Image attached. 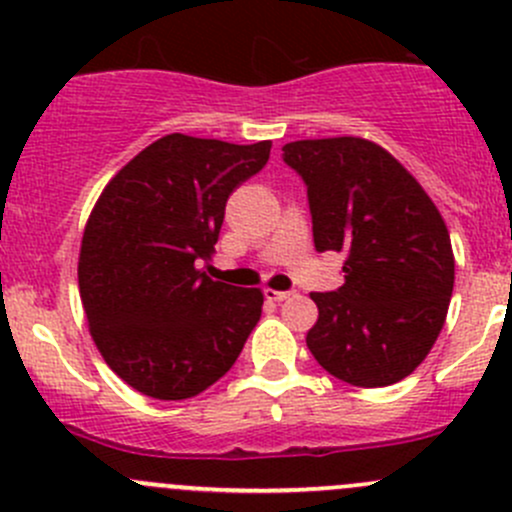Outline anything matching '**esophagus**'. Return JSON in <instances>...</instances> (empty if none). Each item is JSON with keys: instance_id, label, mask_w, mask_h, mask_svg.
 I'll return each instance as SVG.
<instances>
[{"instance_id": "1", "label": "esophagus", "mask_w": 512, "mask_h": 512, "mask_svg": "<svg viewBox=\"0 0 512 512\" xmlns=\"http://www.w3.org/2000/svg\"><path fill=\"white\" fill-rule=\"evenodd\" d=\"M289 294L292 292H277V289H265V297L270 299V302H285V299H289Z\"/></svg>"}]
</instances>
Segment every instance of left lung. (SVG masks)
Masks as SVG:
<instances>
[{
	"label": "left lung",
	"mask_w": 512,
	"mask_h": 512,
	"mask_svg": "<svg viewBox=\"0 0 512 512\" xmlns=\"http://www.w3.org/2000/svg\"><path fill=\"white\" fill-rule=\"evenodd\" d=\"M307 185L317 252H344V285L312 292L314 359L352 386L406 379L426 359L453 294L446 223L391 153L364 138H317L282 148Z\"/></svg>",
	"instance_id": "8db88e82"
}]
</instances>
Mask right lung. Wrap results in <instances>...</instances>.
<instances>
[{"label": "right lung", "mask_w": 512, "mask_h": 512, "mask_svg": "<svg viewBox=\"0 0 512 512\" xmlns=\"http://www.w3.org/2000/svg\"><path fill=\"white\" fill-rule=\"evenodd\" d=\"M270 141L170 133L123 165L86 223L79 292L106 364L160 401L198 396L230 371L260 322L262 292L200 270L225 203L265 168Z\"/></svg>", "instance_id": "obj_1"}]
</instances>
